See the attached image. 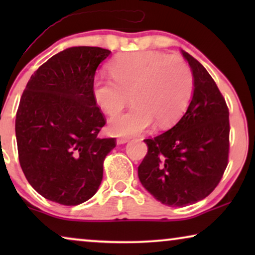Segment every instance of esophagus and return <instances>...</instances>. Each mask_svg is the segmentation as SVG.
I'll return each mask as SVG.
<instances>
[{"label": "esophagus", "instance_id": "obj_1", "mask_svg": "<svg viewBox=\"0 0 255 255\" xmlns=\"http://www.w3.org/2000/svg\"><path fill=\"white\" fill-rule=\"evenodd\" d=\"M130 141V138H118L117 139V144L118 145H122V144H125V142Z\"/></svg>", "mask_w": 255, "mask_h": 255}]
</instances>
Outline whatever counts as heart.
Wrapping results in <instances>:
<instances>
[{
	"instance_id": "b5f03b06",
	"label": "heart",
	"mask_w": 255,
	"mask_h": 255,
	"mask_svg": "<svg viewBox=\"0 0 255 255\" xmlns=\"http://www.w3.org/2000/svg\"><path fill=\"white\" fill-rule=\"evenodd\" d=\"M111 78L96 76L92 95L96 106L115 116L128 102V113L111 118L109 131L115 135L142 132L155 122L156 127L169 128L182 116L194 90L191 69L180 57L154 51L130 52L110 62Z\"/></svg>"
}]
</instances>
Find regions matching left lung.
I'll list each match as a JSON object with an SVG mask.
<instances>
[{
  "instance_id": "left-lung-1",
  "label": "left lung",
  "mask_w": 255,
  "mask_h": 255,
  "mask_svg": "<svg viewBox=\"0 0 255 255\" xmlns=\"http://www.w3.org/2000/svg\"><path fill=\"white\" fill-rule=\"evenodd\" d=\"M194 76V94L182 118L163 133L145 139L147 154L139 180L162 204L187 207L210 195L229 163V108L203 66L182 51Z\"/></svg>"
}]
</instances>
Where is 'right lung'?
Segmentation results:
<instances>
[{"label":"right lung","mask_w":255,"mask_h":255,"mask_svg":"<svg viewBox=\"0 0 255 255\" xmlns=\"http://www.w3.org/2000/svg\"><path fill=\"white\" fill-rule=\"evenodd\" d=\"M110 53L93 46L64 50L31 75L20 97L15 124L19 163L48 201L78 205L99 189L116 139L99 137L107 120L94 102L92 85Z\"/></svg>","instance_id":"add662e5"}]
</instances>
